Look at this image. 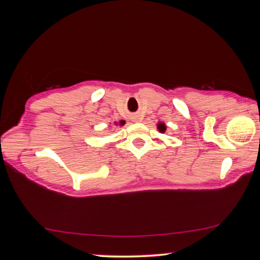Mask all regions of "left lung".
Segmentation results:
<instances>
[{"mask_svg":"<svg viewBox=\"0 0 260 260\" xmlns=\"http://www.w3.org/2000/svg\"><path fill=\"white\" fill-rule=\"evenodd\" d=\"M157 128H158V131L160 132V133H165L166 125L164 124V122H159V124H158V126H157Z\"/></svg>","mask_w":260,"mask_h":260,"instance_id":"1","label":"left lung"}]
</instances>
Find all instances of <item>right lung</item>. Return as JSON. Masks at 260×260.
Masks as SVG:
<instances>
[{
	"label": "right lung",
	"instance_id": "right-lung-1",
	"mask_svg": "<svg viewBox=\"0 0 260 260\" xmlns=\"http://www.w3.org/2000/svg\"><path fill=\"white\" fill-rule=\"evenodd\" d=\"M119 122H120V124H119L120 126H122V125H124V124H125V121H124V120H120Z\"/></svg>",
	"mask_w": 260,
	"mask_h": 260
}]
</instances>
